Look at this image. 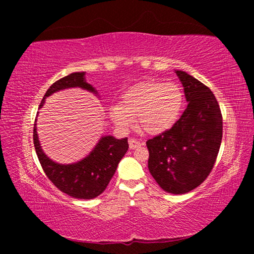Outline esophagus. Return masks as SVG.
<instances>
[{
    "mask_svg": "<svg viewBox=\"0 0 254 254\" xmlns=\"http://www.w3.org/2000/svg\"><path fill=\"white\" fill-rule=\"evenodd\" d=\"M142 145V142H140L139 140L136 139H130L128 140V147H130V149H135V148H139Z\"/></svg>",
    "mask_w": 254,
    "mask_h": 254,
    "instance_id": "1",
    "label": "esophagus"
}]
</instances>
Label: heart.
I'll list each match as a JSON object with an SVG mask.
<instances>
[{"mask_svg": "<svg viewBox=\"0 0 254 254\" xmlns=\"http://www.w3.org/2000/svg\"><path fill=\"white\" fill-rule=\"evenodd\" d=\"M183 107L184 92L178 84L144 81L127 88L121 103L110 106V117L123 130L134 126L137 118L141 130L160 134L177 122Z\"/></svg>", "mask_w": 254, "mask_h": 254, "instance_id": "obj_1", "label": "heart"}]
</instances>
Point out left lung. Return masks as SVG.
I'll return each instance as SVG.
<instances>
[{
  "mask_svg": "<svg viewBox=\"0 0 254 254\" xmlns=\"http://www.w3.org/2000/svg\"><path fill=\"white\" fill-rule=\"evenodd\" d=\"M184 86L187 109L171 128L147 141L148 168L163 190L186 194L208 177L220 151L223 118L207 86L176 70Z\"/></svg>",
  "mask_w": 254,
  "mask_h": 254,
  "instance_id": "left-lung-1",
  "label": "left lung"
}]
</instances>
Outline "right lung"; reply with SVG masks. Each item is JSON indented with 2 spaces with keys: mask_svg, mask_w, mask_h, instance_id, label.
I'll list each match as a JSON object with an SVG mask.
<instances>
[{
  "mask_svg": "<svg viewBox=\"0 0 254 254\" xmlns=\"http://www.w3.org/2000/svg\"><path fill=\"white\" fill-rule=\"evenodd\" d=\"M70 87H80L95 93L92 85L86 83L85 72H72L50 86L39 105L55 92ZM37 121V119H36ZM37 123L33 127V143L38 159L45 174L59 190L78 199H93L101 195L115 174L119 162L128 149L127 137L118 140L112 135L102 136L100 142L87 157L71 165H60L46 156L37 134Z\"/></svg>",
  "mask_w": 254,
  "mask_h": 254,
  "instance_id": "right-lung-1",
  "label": "right lung"
}]
</instances>
